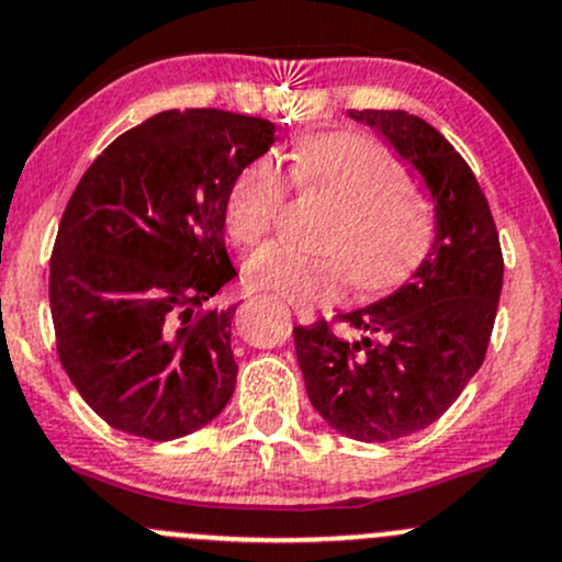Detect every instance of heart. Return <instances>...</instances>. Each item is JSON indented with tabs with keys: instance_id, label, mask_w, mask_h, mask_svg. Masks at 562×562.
I'll list each match as a JSON object with an SVG mask.
<instances>
[{
	"instance_id": "b5f03b06",
	"label": "heart",
	"mask_w": 562,
	"mask_h": 562,
	"mask_svg": "<svg viewBox=\"0 0 562 562\" xmlns=\"http://www.w3.org/2000/svg\"><path fill=\"white\" fill-rule=\"evenodd\" d=\"M288 177L301 191L336 202L323 247L334 256H310L271 241L247 258L252 288L299 304L339 296L347 280L358 291H376L398 280L430 241V212L406 188L401 164L360 134H321L299 142ZM285 199V180L269 158H256L234 177L223 206V226L239 247L256 245L274 226Z\"/></svg>"
}]
</instances>
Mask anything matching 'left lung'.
Wrapping results in <instances>:
<instances>
[{"mask_svg": "<svg viewBox=\"0 0 562 562\" xmlns=\"http://www.w3.org/2000/svg\"><path fill=\"white\" fill-rule=\"evenodd\" d=\"M347 117L382 134L434 202L430 250L393 293L339 315L350 336L326 321L293 328L317 415L341 436L376 445L439 420L480 371L504 256L480 182L430 123L404 110H347Z\"/></svg>", "mask_w": 562, "mask_h": 562, "instance_id": "obj_1", "label": "left lung"}]
</instances>
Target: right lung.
<instances>
[{"instance_id":"right-lung-1","label":"right lung","mask_w":562,"mask_h":562,"mask_svg":"<svg viewBox=\"0 0 562 562\" xmlns=\"http://www.w3.org/2000/svg\"><path fill=\"white\" fill-rule=\"evenodd\" d=\"M271 145L263 117L167 110L80 177L47 296L58 360L112 428L169 441L226 409L236 306L196 310L236 277L223 206L234 177Z\"/></svg>"}]
</instances>
